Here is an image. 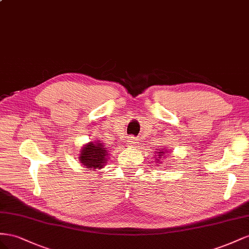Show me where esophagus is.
I'll return each instance as SVG.
<instances>
[{"mask_svg":"<svg viewBox=\"0 0 249 249\" xmlns=\"http://www.w3.org/2000/svg\"><path fill=\"white\" fill-rule=\"evenodd\" d=\"M134 144H136V140H134L133 138H130L128 140V143H127V145H130V146H133Z\"/></svg>","mask_w":249,"mask_h":249,"instance_id":"esophagus-1","label":"esophagus"}]
</instances>
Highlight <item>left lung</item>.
<instances>
[{"label": "left lung", "mask_w": 249, "mask_h": 249, "mask_svg": "<svg viewBox=\"0 0 249 249\" xmlns=\"http://www.w3.org/2000/svg\"><path fill=\"white\" fill-rule=\"evenodd\" d=\"M155 153H154V160H155V164L161 166V159L164 160V158H167V156L170 155V151L168 150L167 147H161L160 149H155Z\"/></svg>", "instance_id": "left-lung-1"}]
</instances>
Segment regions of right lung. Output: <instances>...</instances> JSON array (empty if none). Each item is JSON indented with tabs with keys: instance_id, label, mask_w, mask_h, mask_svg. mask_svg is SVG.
Listing matches in <instances>:
<instances>
[{
	"instance_id": "obj_1",
	"label": "right lung",
	"mask_w": 249,
	"mask_h": 249,
	"mask_svg": "<svg viewBox=\"0 0 249 249\" xmlns=\"http://www.w3.org/2000/svg\"><path fill=\"white\" fill-rule=\"evenodd\" d=\"M109 159V151L101 141L89 142L83 145L81 150L78 154V160L84 167L96 171L102 169Z\"/></svg>"
}]
</instances>
